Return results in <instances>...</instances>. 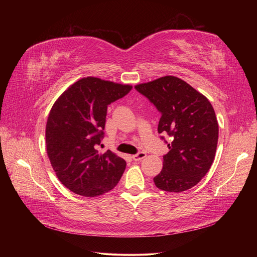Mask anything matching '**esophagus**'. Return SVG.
<instances>
[{
  "instance_id": "34e87169",
  "label": "esophagus",
  "mask_w": 257,
  "mask_h": 257,
  "mask_svg": "<svg viewBox=\"0 0 257 257\" xmlns=\"http://www.w3.org/2000/svg\"><path fill=\"white\" fill-rule=\"evenodd\" d=\"M146 155H147V154H146L145 152H139L138 154L132 156V159H133L134 161H140V160L144 159V158L146 157Z\"/></svg>"
}]
</instances>
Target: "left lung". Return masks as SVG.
Returning <instances> with one entry per match:
<instances>
[{"instance_id":"left-lung-1","label":"left lung","mask_w":257,"mask_h":257,"mask_svg":"<svg viewBox=\"0 0 257 257\" xmlns=\"http://www.w3.org/2000/svg\"><path fill=\"white\" fill-rule=\"evenodd\" d=\"M134 87L160 112L158 133L172 138L171 144L166 142L170 151L153 179L155 185L169 193L190 190L205 176L215 156L219 125L213 107L205 96L174 76Z\"/></svg>"}]
</instances>
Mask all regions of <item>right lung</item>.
<instances>
[{"label":"right lung","mask_w":257,"mask_h":257,"mask_svg":"<svg viewBox=\"0 0 257 257\" xmlns=\"http://www.w3.org/2000/svg\"><path fill=\"white\" fill-rule=\"evenodd\" d=\"M131 85L96 77L78 80L54 103L46 127L50 163L60 182L77 195L97 197L111 191L126 161L97 146L104 138L107 106L125 97Z\"/></svg>","instance_id":"obj_1"}]
</instances>
